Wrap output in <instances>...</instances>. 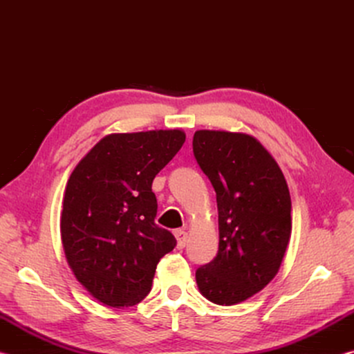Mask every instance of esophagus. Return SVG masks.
Instances as JSON below:
<instances>
[{"instance_id": "obj_1", "label": "esophagus", "mask_w": 354, "mask_h": 354, "mask_svg": "<svg viewBox=\"0 0 354 354\" xmlns=\"http://www.w3.org/2000/svg\"><path fill=\"white\" fill-rule=\"evenodd\" d=\"M175 237L178 241V248L183 250L185 247V243H187V232H185L184 230H176Z\"/></svg>"}]
</instances>
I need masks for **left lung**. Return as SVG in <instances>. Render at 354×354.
<instances>
[{
  "instance_id": "1",
  "label": "left lung",
  "mask_w": 354,
  "mask_h": 354,
  "mask_svg": "<svg viewBox=\"0 0 354 354\" xmlns=\"http://www.w3.org/2000/svg\"><path fill=\"white\" fill-rule=\"evenodd\" d=\"M196 164L218 207V253L196 268L209 301L231 306L262 290L278 273L292 232L290 194L283 171L254 137L196 131Z\"/></svg>"
}]
</instances>
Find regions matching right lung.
<instances>
[{
  "instance_id": "add662e5",
  "label": "right lung",
  "mask_w": 354,
  "mask_h": 354,
  "mask_svg": "<svg viewBox=\"0 0 354 354\" xmlns=\"http://www.w3.org/2000/svg\"><path fill=\"white\" fill-rule=\"evenodd\" d=\"M184 142L179 129L106 136L70 175L64 251L77 281L107 306L140 303L160 257L176 247L175 236L154 223L151 184Z\"/></svg>"
}]
</instances>
